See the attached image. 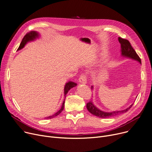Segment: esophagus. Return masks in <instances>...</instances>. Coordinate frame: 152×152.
Here are the masks:
<instances>
[{"instance_id":"1","label":"esophagus","mask_w":152,"mask_h":152,"mask_svg":"<svg viewBox=\"0 0 152 152\" xmlns=\"http://www.w3.org/2000/svg\"><path fill=\"white\" fill-rule=\"evenodd\" d=\"M79 81L81 83H83V84H86V82H87V78H86V76H85V75L82 74L81 75L80 77L78 79Z\"/></svg>"}]
</instances>
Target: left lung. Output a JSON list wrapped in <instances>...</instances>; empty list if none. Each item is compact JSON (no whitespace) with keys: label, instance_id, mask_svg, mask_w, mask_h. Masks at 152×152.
<instances>
[{"label":"left lung","instance_id":"1","mask_svg":"<svg viewBox=\"0 0 152 152\" xmlns=\"http://www.w3.org/2000/svg\"><path fill=\"white\" fill-rule=\"evenodd\" d=\"M118 40L121 45V56L122 57L128 58H130V59L135 60L141 64V59H140V58L139 57V56L137 55L135 50L133 49V48H132V46L130 44V42L126 39L121 38L120 37L118 38ZM91 88V89H94V86H92ZM133 103L129 107L124 110L115 111H111V112H105L98 108L94 104V103H93V102L91 100L86 104V108H87V110L89 111V112H90L93 115L99 117V118H112V117L126 113L131 108V107L133 106Z\"/></svg>","mask_w":152,"mask_h":152}]
</instances>
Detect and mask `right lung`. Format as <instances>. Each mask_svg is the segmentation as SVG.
Returning <instances> with one entry per match:
<instances>
[{
  "label": "right lung",
  "instance_id": "right-lung-1",
  "mask_svg": "<svg viewBox=\"0 0 152 152\" xmlns=\"http://www.w3.org/2000/svg\"><path fill=\"white\" fill-rule=\"evenodd\" d=\"M39 33L37 31H31L29 33H28L27 34H26L25 37H24V38L22 39V42H20V45L19 47V48L18 49V50H21L22 49H23L24 48V46L29 42H31V41H33L34 40H35L37 38H39ZM77 85V83H75V82H73V81H68L67 83H66L65 85V86H64V97H66V94H67V92H69V91L71 89V88L76 86ZM64 102H65V99L64 100L63 102V104H62V106H61V109L57 111L56 113H55L54 114L52 115H50V116H48L47 117V118L45 119H52L53 118H55V117L57 116L58 115H59L61 111L64 110Z\"/></svg>",
  "mask_w": 152,
  "mask_h": 152
}]
</instances>
